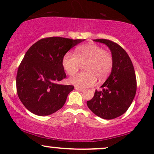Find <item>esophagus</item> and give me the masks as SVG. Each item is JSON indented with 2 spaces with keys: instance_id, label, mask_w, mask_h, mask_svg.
<instances>
[{
  "instance_id": "obj_1",
  "label": "esophagus",
  "mask_w": 154,
  "mask_h": 154,
  "mask_svg": "<svg viewBox=\"0 0 154 154\" xmlns=\"http://www.w3.org/2000/svg\"><path fill=\"white\" fill-rule=\"evenodd\" d=\"M75 90L76 91H80V92H84L85 90L82 89V88H78V87H75Z\"/></svg>"
}]
</instances>
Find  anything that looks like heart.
Instances as JSON below:
<instances>
[{"instance_id": "obj_1", "label": "heart", "mask_w": 154, "mask_h": 154, "mask_svg": "<svg viewBox=\"0 0 154 154\" xmlns=\"http://www.w3.org/2000/svg\"><path fill=\"white\" fill-rule=\"evenodd\" d=\"M75 54L67 52L63 56L62 65L67 74L72 75L76 73L84 64L85 72L78 73L69 79V82L76 87L85 88L93 86L98 77L100 80L106 79L113 68L111 54L99 45L88 43L77 47Z\"/></svg>"}]
</instances>
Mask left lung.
Returning <instances> with one entry per match:
<instances>
[{
	"instance_id": "obj_1",
	"label": "left lung",
	"mask_w": 154,
	"mask_h": 154,
	"mask_svg": "<svg viewBox=\"0 0 154 154\" xmlns=\"http://www.w3.org/2000/svg\"><path fill=\"white\" fill-rule=\"evenodd\" d=\"M106 45L111 52L113 68L102 85L101 91H95L93 98L87 101L88 108L104 119H115L126 112L136 93L137 82L132 61L120 45L106 39L93 40Z\"/></svg>"
}]
</instances>
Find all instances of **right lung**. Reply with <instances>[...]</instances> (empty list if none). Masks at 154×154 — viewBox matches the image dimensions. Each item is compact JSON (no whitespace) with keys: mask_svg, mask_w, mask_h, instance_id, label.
<instances>
[{"mask_svg":"<svg viewBox=\"0 0 154 154\" xmlns=\"http://www.w3.org/2000/svg\"><path fill=\"white\" fill-rule=\"evenodd\" d=\"M84 40L51 37L29 48L17 75V94L26 109L36 115L48 116L63 107L75 88L58 83L66 77L63 57Z\"/></svg>","mask_w":154,"mask_h":154,"instance_id":"right-lung-1","label":"right lung"}]
</instances>
